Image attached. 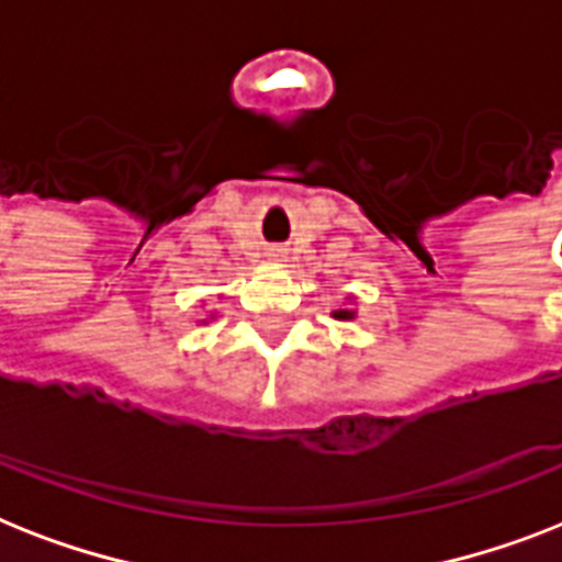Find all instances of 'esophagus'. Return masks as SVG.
Here are the masks:
<instances>
[{"label": "esophagus", "instance_id": "esophagus-1", "mask_svg": "<svg viewBox=\"0 0 562 562\" xmlns=\"http://www.w3.org/2000/svg\"><path fill=\"white\" fill-rule=\"evenodd\" d=\"M269 258H284V249H281V246H272V249H269Z\"/></svg>", "mask_w": 562, "mask_h": 562}]
</instances>
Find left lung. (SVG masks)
Masks as SVG:
<instances>
[{
	"label": "left lung",
	"mask_w": 562,
	"mask_h": 562,
	"mask_svg": "<svg viewBox=\"0 0 562 562\" xmlns=\"http://www.w3.org/2000/svg\"><path fill=\"white\" fill-rule=\"evenodd\" d=\"M336 318H353V310H336Z\"/></svg>",
	"instance_id": "8db88e82"
}]
</instances>
